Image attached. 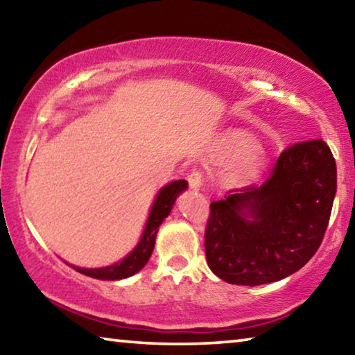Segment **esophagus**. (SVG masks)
<instances>
[{"label": "esophagus", "mask_w": 355, "mask_h": 355, "mask_svg": "<svg viewBox=\"0 0 355 355\" xmlns=\"http://www.w3.org/2000/svg\"><path fill=\"white\" fill-rule=\"evenodd\" d=\"M188 182H189V188H191L192 191H199V189L202 188V184H203L202 173L197 172V171L191 172V175L188 177Z\"/></svg>", "instance_id": "esophagus-1"}]
</instances>
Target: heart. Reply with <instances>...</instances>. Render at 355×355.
<instances>
[{
	"label": "heart",
	"mask_w": 355,
	"mask_h": 355,
	"mask_svg": "<svg viewBox=\"0 0 355 355\" xmlns=\"http://www.w3.org/2000/svg\"><path fill=\"white\" fill-rule=\"evenodd\" d=\"M260 146H258V141L254 136H250L244 131H235V133H230L225 139V150L235 158H243V175L244 177H254L260 172L264 163H266V158H264V153L261 152Z\"/></svg>",
	"instance_id": "heart-1"
}]
</instances>
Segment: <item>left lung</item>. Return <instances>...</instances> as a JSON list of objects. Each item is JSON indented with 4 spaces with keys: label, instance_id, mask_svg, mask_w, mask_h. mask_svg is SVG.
<instances>
[{
    "label": "left lung",
    "instance_id": "obj_1",
    "mask_svg": "<svg viewBox=\"0 0 355 355\" xmlns=\"http://www.w3.org/2000/svg\"><path fill=\"white\" fill-rule=\"evenodd\" d=\"M336 192V164L321 139L294 144L266 182L211 203L207 263L232 285L279 282L320 249Z\"/></svg>",
    "mask_w": 355,
    "mask_h": 355
}]
</instances>
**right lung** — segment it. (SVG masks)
Listing matches in <instances>:
<instances>
[{"label": "right lung", "instance_id": "1", "mask_svg": "<svg viewBox=\"0 0 355 355\" xmlns=\"http://www.w3.org/2000/svg\"><path fill=\"white\" fill-rule=\"evenodd\" d=\"M186 189H188V182H186V180H175V182L164 184L163 188L158 191V194H156L153 200V205L150 208L148 219L146 222V227H144L139 243H137L136 248L120 261L105 268H80L73 266V264H70V266L73 268L75 271L87 275V277L98 280H120L131 277V275L139 272L150 260V257H152L156 233L159 230V225L163 224L164 219L171 214L177 197Z\"/></svg>", "mask_w": 355, "mask_h": 355}]
</instances>
